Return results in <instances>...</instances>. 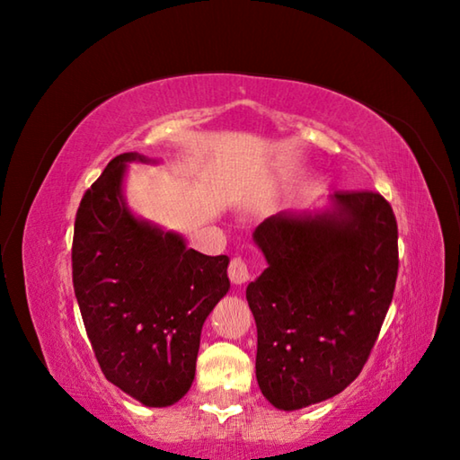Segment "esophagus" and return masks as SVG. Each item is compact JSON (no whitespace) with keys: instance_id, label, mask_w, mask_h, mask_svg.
I'll list each match as a JSON object with an SVG mask.
<instances>
[{"instance_id":"obj_1","label":"esophagus","mask_w":460,"mask_h":460,"mask_svg":"<svg viewBox=\"0 0 460 460\" xmlns=\"http://www.w3.org/2000/svg\"><path fill=\"white\" fill-rule=\"evenodd\" d=\"M249 278H252V270L245 263V260L241 258H233L229 263V279L235 286H241L249 282Z\"/></svg>"}]
</instances>
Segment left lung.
Here are the masks:
<instances>
[{"instance_id": "8db88e82", "label": "left lung", "mask_w": 460, "mask_h": 460, "mask_svg": "<svg viewBox=\"0 0 460 460\" xmlns=\"http://www.w3.org/2000/svg\"><path fill=\"white\" fill-rule=\"evenodd\" d=\"M268 268L245 296L258 326L255 377L278 410L341 394L359 376L392 305L398 223L377 192L329 197L253 231Z\"/></svg>"}]
</instances>
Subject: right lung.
Wrapping results in <instances>:
<instances>
[{
  "instance_id": "1",
  "label": "right lung",
  "mask_w": 460,
  "mask_h": 460,
  "mask_svg": "<svg viewBox=\"0 0 460 460\" xmlns=\"http://www.w3.org/2000/svg\"><path fill=\"white\" fill-rule=\"evenodd\" d=\"M126 152L84 192L75 221L73 284L103 376L139 403L172 406L197 371L200 331L229 292L227 255H205L131 211Z\"/></svg>"
}]
</instances>
